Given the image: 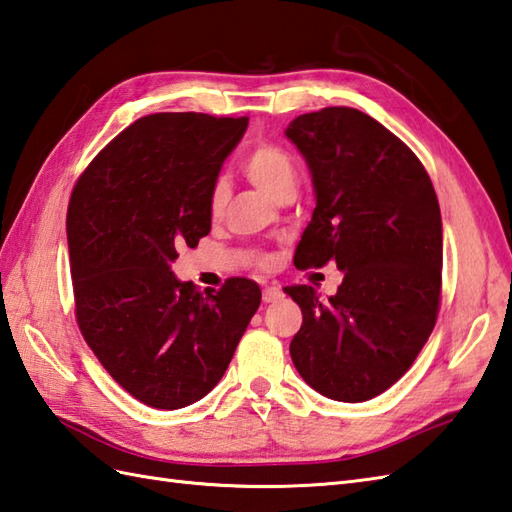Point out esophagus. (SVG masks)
Segmentation results:
<instances>
[{
    "label": "esophagus",
    "instance_id": "1",
    "mask_svg": "<svg viewBox=\"0 0 512 512\" xmlns=\"http://www.w3.org/2000/svg\"><path fill=\"white\" fill-rule=\"evenodd\" d=\"M280 298H282V289H280V287L269 285V287H265V289H263V302H265V304L278 302Z\"/></svg>",
    "mask_w": 512,
    "mask_h": 512
}]
</instances>
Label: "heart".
Returning a JSON list of instances; mask_svg holds the SVG:
<instances>
[{"label":"heart","instance_id":"b5f03b06","mask_svg":"<svg viewBox=\"0 0 512 512\" xmlns=\"http://www.w3.org/2000/svg\"><path fill=\"white\" fill-rule=\"evenodd\" d=\"M243 170L252 179V184L258 190H263L269 199H276L285 190H295V186H298V168H295L293 157L278 144H258L245 157ZM225 203L227 184L223 177H219L210 190V212L214 217L223 212Z\"/></svg>","mask_w":512,"mask_h":512}]
</instances>
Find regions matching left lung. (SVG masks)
<instances>
[{"mask_svg": "<svg viewBox=\"0 0 512 512\" xmlns=\"http://www.w3.org/2000/svg\"><path fill=\"white\" fill-rule=\"evenodd\" d=\"M313 179L315 210L295 267L335 260L344 280L322 300L309 285L285 287L300 304L291 339L300 377L326 399L361 403L410 370L436 326L442 219L418 157L368 113L326 107L285 131Z\"/></svg>", "mask_w": 512, "mask_h": 512, "instance_id": "1", "label": "left lung"}]
</instances>
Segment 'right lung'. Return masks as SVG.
<instances>
[{"instance_id":"right-lung-1","label":"right lung","mask_w":512,"mask_h":512,"mask_svg":"<svg viewBox=\"0 0 512 512\" xmlns=\"http://www.w3.org/2000/svg\"><path fill=\"white\" fill-rule=\"evenodd\" d=\"M247 118L153 113L102 149L76 181L67 249L76 320L124 390L179 410L221 381L260 289L230 278L199 291L170 271L179 247L210 232V190Z\"/></svg>"}]
</instances>
